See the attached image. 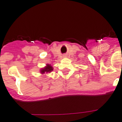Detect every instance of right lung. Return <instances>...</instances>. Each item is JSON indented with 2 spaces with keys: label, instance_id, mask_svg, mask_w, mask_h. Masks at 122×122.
Segmentation results:
<instances>
[{
  "label": "right lung",
  "instance_id": "1",
  "mask_svg": "<svg viewBox=\"0 0 122 122\" xmlns=\"http://www.w3.org/2000/svg\"><path fill=\"white\" fill-rule=\"evenodd\" d=\"M53 69L52 66H51V65H50V64H48L47 66H46L45 68H43V69H42L41 70V72L42 74L45 73V72H51V71H53Z\"/></svg>",
  "mask_w": 122,
  "mask_h": 122
}]
</instances>
